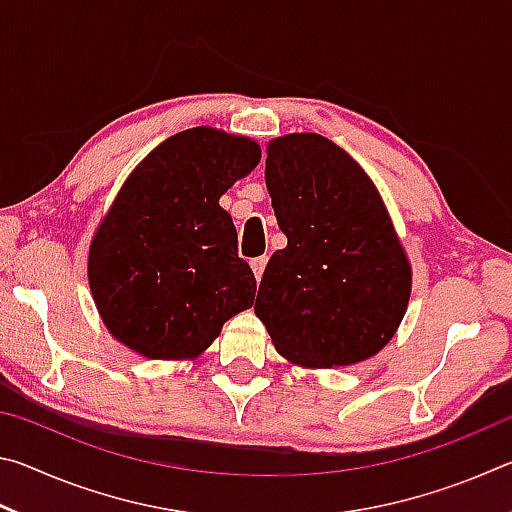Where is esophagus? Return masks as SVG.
<instances>
[{
    "mask_svg": "<svg viewBox=\"0 0 512 512\" xmlns=\"http://www.w3.org/2000/svg\"><path fill=\"white\" fill-rule=\"evenodd\" d=\"M266 262H268V257H266V255H262V257H255L253 262H250V266H253V273H255L257 280H262L264 268H266Z\"/></svg>",
    "mask_w": 512,
    "mask_h": 512,
    "instance_id": "obj_1",
    "label": "esophagus"
}]
</instances>
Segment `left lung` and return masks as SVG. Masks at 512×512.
<instances>
[{
  "mask_svg": "<svg viewBox=\"0 0 512 512\" xmlns=\"http://www.w3.org/2000/svg\"><path fill=\"white\" fill-rule=\"evenodd\" d=\"M266 187L289 239L255 300L275 350L307 368L375 357L411 296V264L375 183L327 137L293 133L268 144Z\"/></svg>",
  "mask_w": 512,
  "mask_h": 512,
  "instance_id": "left-lung-1",
  "label": "left lung"
}]
</instances>
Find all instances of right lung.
<instances>
[{
  "mask_svg": "<svg viewBox=\"0 0 512 512\" xmlns=\"http://www.w3.org/2000/svg\"><path fill=\"white\" fill-rule=\"evenodd\" d=\"M259 158L248 137L198 126L137 164L88 257L92 298L119 343L149 359H196L253 307L255 275L219 198Z\"/></svg>",
  "mask_w": 512,
  "mask_h": 512,
  "instance_id": "add662e5",
  "label": "right lung"
}]
</instances>
